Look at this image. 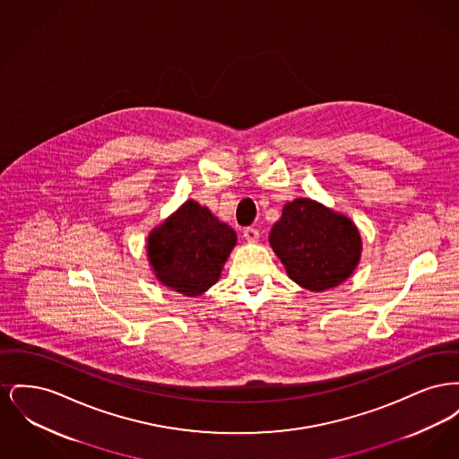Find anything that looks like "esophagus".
I'll return each instance as SVG.
<instances>
[{
    "label": "esophagus",
    "instance_id": "34e87169",
    "mask_svg": "<svg viewBox=\"0 0 459 459\" xmlns=\"http://www.w3.org/2000/svg\"><path fill=\"white\" fill-rule=\"evenodd\" d=\"M244 239L249 240V242H255V240L260 239V230L255 229V227L244 229Z\"/></svg>",
    "mask_w": 459,
    "mask_h": 459
}]
</instances>
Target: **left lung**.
<instances>
[{"label": "left lung", "mask_w": 459, "mask_h": 459, "mask_svg": "<svg viewBox=\"0 0 459 459\" xmlns=\"http://www.w3.org/2000/svg\"><path fill=\"white\" fill-rule=\"evenodd\" d=\"M270 246L287 275L307 290L320 292L350 279L361 256V236L348 217L298 197L287 203L272 227Z\"/></svg>", "instance_id": "1"}]
</instances>
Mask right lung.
<instances>
[{
    "mask_svg": "<svg viewBox=\"0 0 459 459\" xmlns=\"http://www.w3.org/2000/svg\"><path fill=\"white\" fill-rule=\"evenodd\" d=\"M238 236L206 206L186 201L148 236L156 279L184 296H199L220 279Z\"/></svg>",
    "mask_w": 459,
    "mask_h": 459,
    "instance_id": "right-lung-1",
    "label": "right lung"
}]
</instances>
